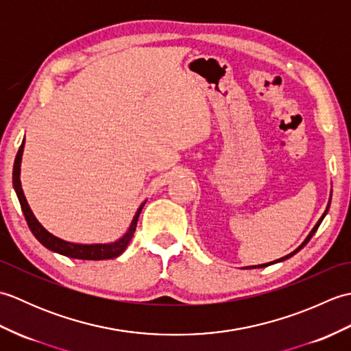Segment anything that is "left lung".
Listing matches in <instances>:
<instances>
[{
	"instance_id": "obj_1",
	"label": "left lung",
	"mask_w": 351,
	"mask_h": 351,
	"mask_svg": "<svg viewBox=\"0 0 351 351\" xmlns=\"http://www.w3.org/2000/svg\"><path fill=\"white\" fill-rule=\"evenodd\" d=\"M330 200H332V193H330V199H329V204H327V208H326V211H324V214L322 215V219H319L318 221H317V225L314 226V228H312V230H311V232H309V235L306 237V240H304L300 245H299V247H297L294 252H291L289 253V255H287V256H283V258H280V259H278V261H273V263H268V264H261V265H252V267H244V268H263V267H267V265H270V264H274V263H280V261H285V259H288V258H291V256H293V255H295V253L297 252H299V250H302L303 247H304V245H306L308 243H309V240H311V238H312V235H314L315 232H317V229H318V226L319 225H322V221H323V219L326 217V214H327V211H329V206H330Z\"/></svg>"
}]
</instances>
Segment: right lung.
Masks as SVG:
<instances>
[{
    "instance_id": "1",
    "label": "right lung",
    "mask_w": 351,
    "mask_h": 351,
    "mask_svg": "<svg viewBox=\"0 0 351 351\" xmlns=\"http://www.w3.org/2000/svg\"><path fill=\"white\" fill-rule=\"evenodd\" d=\"M24 145H25V140L22 141V145L19 147V151L16 154V158H14V164H13V189L16 191V196L19 199V204L22 208V213L25 215V220H27V225L32 230L33 235L37 238V241H39L42 245H45L48 250L51 252H56V253H60L63 256H68V258H73V259H87V261H101V259H113L117 258L121 253H123V250L128 247V244L131 241V238L136 232V228H137V220H138V215L143 210V206L146 202L141 204L138 206V210L134 215V219L131 221V225L126 230V234L119 238L117 241L114 243H107V244H78V243H69V241H64L62 238H58L56 235H52L51 232H48L47 229H45L39 220L34 217V214L32 211V208L28 206L27 199L24 196V191H22V185H21V161H22V152H24Z\"/></svg>"
}]
</instances>
